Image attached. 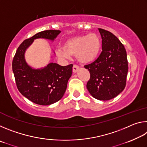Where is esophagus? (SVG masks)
Wrapping results in <instances>:
<instances>
[{
    "mask_svg": "<svg viewBox=\"0 0 147 147\" xmlns=\"http://www.w3.org/2000/svg\"><path fill=\"white\" fill-rule=\"evenodd\" d=\"M78 69H79V67L77 65H73V71L74 72V73H76V72H77V71H78Z\"/></svg>",
    "mask_w": 147,
    "mask_h": 147,
    "instance_id": "esophagus-1",
    "label": "esophagus"
}]
</instances>
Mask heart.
Returning a JSON list of instances; mask_svg holds the SVG:
<instances>
[{
  "mask_svg": "<svg viewBox=\"0 0 147 147\" xmlns=\"http://www.w3.org/2000/svg\"><path fill=\"white\" fill-rule=\"evenodd\" d=\"M100 47L99 36L91 33L67 39L63 44V49L56 50V54L62 58H69L71 55H76L79 61L89 63L97 57Z\"/></svg>",
  "mask_w": 147,
  "mask_h": 147,
  "instance_id": "1",
  "label": "heart"
}]
</instances>
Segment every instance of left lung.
Wrapping results in <instances>:
<instances>
[{
  "instance_id": "1",
  "label": "left lung",
  "mask_w": 147,
  "mask_h": 147,
  "mask_svg": "<svg viewBox=\"0 0 147 147\" xmlns=\"http://www.w3.org/2000/svg\"><path fill=\"white\" fill-rule=\"evenodd\" d=\"M102 38L101 53L84 67L90 73L87 89L100 100L113 98L126 86L128 70L127 54L123 43L110 32L98 28Z\"/></svg>"
}]
</instances>
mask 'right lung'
Segmentation results:
<instances>
[{
	"mask_svg": "<svg viewBox=\"0 0 147 147\" xmlns=\"http://www.w3.org/2000/svg\"><path fill=\"white\" fill-rule=\"evenodd\" d=\"M59 30H48L39 32L20 45L12 61L17 88L20 93L34 103L50 105L60 100L66 91L72 74L73 64L61 66L54 63L41 69H33L24 60V52L34 39L45 38L54 40Z\"/></svg>",
	"mask_w": 147,
	"mask_h": 147,
	"instance_id": "obj_1",
	"label": "right lung"
}]
</instances>
